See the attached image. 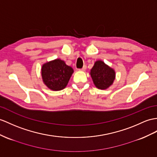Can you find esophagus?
<instances>
[{
    "instance_id": "obj_1",
    "label": "esophagus",
    "mask_w": 157,
    "mask_h": 157,
    "mask_svg": "<svg viewBox=\"0 0 157 157\" xmlns=\"http://www.w3.org/2000/svg\"><path fill=\"white\" fill-rule=\"evenodd\" d=\"M86 69V65H84L82 68H81V69H79V71H85Z\"/></svg>"
}]
</instances>
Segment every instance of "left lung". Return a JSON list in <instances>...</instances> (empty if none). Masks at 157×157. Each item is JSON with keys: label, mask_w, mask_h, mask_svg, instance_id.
Returning <instances> with one entry per match:
<instances>
[{"label": "left lung", "mask_w": 157, "mask_h": 157, "mask_svg": "<svg viewBox=\"0 0 157 157\" xmlns=\"http://www.w3.org/2000/svg\"><path fill=\"white\" fill-rule=\"evenodd\" d=\"M90 74L94 85L98 89L105 90L111 86L116 77L115 71L102 60H97Z\"/></svg>", "instance_id": "obj_1"}]
</instances>
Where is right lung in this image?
<instances>
[{"label": "right lung", "mask_w": 157, "mask_h": 157, "mask_svg": "<svg viewBox=\"0 0 157 157\" xmlns=\"http://www.w3.org/2000/svg\"><path fill=\"white\" fill-rule=\"evenodd\" d=\"M73 72V68L60 59L46 63L41 68L43 83L49 89L54 91L64 89Z\"/></svg>", "instance_id": "right-lung-1"}]
</instances>
